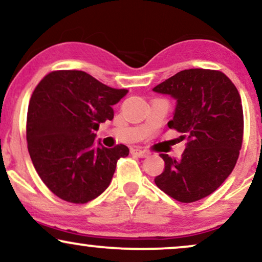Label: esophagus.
Instances as JSON below:
<instances>
[{
  "label": "esophagus",
  "mask_w": 262,
  "mask_h": 262,
  "mask_svg": "<svg viewBox=\"0 0 262 262\" xmlns=\"http://www.w3.org/2000/svg\"><path fill=\"white\" fill-rule=\"evenodd\" d=\"M130 152H132V155L138 156V157H140V158H144V157H146V156H147L146 152L142 151V150H139V148H133V150H132Z\"/></svg>",
  "instance_id": "obj_1"
}]
</instances>
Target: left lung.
Here are the masks:
<instances>
[{
	"label": "left lung",
	"mask_w": 262,
	"mask_h": 262,
	"mask_svg": "<svg viewBox=\"0 0 262 262\" xmlns=\"http://www.w3.org/2000/svg\"><path fill=\"white\" fill-rule=\"evenodd\" d=\"M177 100L168 127L186 140L181 157L161 154L155 184L183 203L209 196L232 173L243 140V107L236 85L221 71L190 69L152 89Z\"/></svg>",
	"instance_id": "left-lung-1"
}]
</instances>
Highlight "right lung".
<instances>
[{"mask_svg": "<svg viewBox=\"0 0 262 262\" xmlns=\"http://www.w3.org/2000/svg\"><path fill=\"white\" fill-rule=\"evenodd\" d=\"M84 71H53L35 88L28 108L26 140L39 178L55 196L87 203L108 187L125 145L104 147L95 130L114 118L112 106L127 94Z\"/></svg>", "mask_w": 262, "mask_h": 262, "instance_id": "1", "label": "right lung"}]
</instances>
